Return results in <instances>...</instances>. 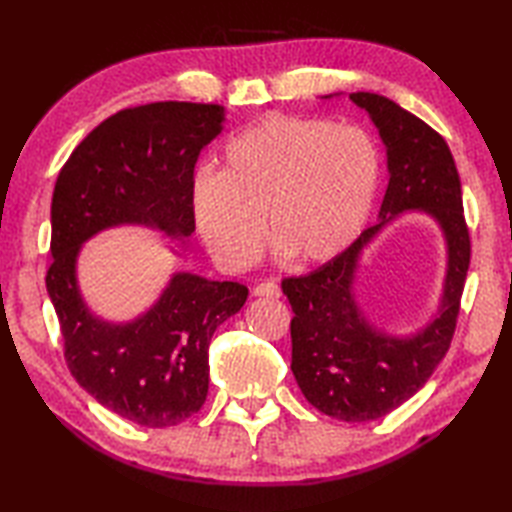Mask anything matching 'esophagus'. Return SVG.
I'll return each mask as SVG.
<instances>
[{
	"instance_id": "esophagus-1",
	"label": "esophagus",
	"mask_w": 512,
	"mask_h": 512,
	"mask_svg": "<svg viewBox=\"0 0 512 512\" xmlns=\"http://www.w3.org/2000/svg\"><path fill=\"white\" fill-rule=\"evenodd\" d=\"M253 295L255 297H270V299H277L281 295V288L275 284V281H262V284H257L253 288Z\"/></svg>"
}]
</instances>
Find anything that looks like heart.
<instances>
[{
    "instance_id": "1",
    "label": "heart",
    "mask_w": 512,
    "mask_h": 512,
    "mask_svg": "<svg viewBox=\"0 0 512 512\" xmlns=\"http://www.w3.org/2000/svg\"><path fill=\"white\" fill-rule=\"evenodd\" d=\"M380 156L361 127L312 116H266L226 145L222 169L191 184L195 226L228 268L257 259L268 233L301 264L339 257L376 200Z\"/></svg>"
}]
</instances>
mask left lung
<instances>
[{
	"mask_svg": "<svg viewBox=\"0 0 512 512\" xmlns=\"http://www.w3.org/2000/svg\"><path fill=\"white\" fill-rule=\"evenodd\" d=\"M350 99L369 114L387 147L389 184L380 222L310 275L281 281V290L295 312L290 369L303 396L325 416L367 422L409 400L449 352L471 264V237L447 140L385 96L354 92ZM405 210H424L441 224L450 255L448 279L434 321L416 335L391 337L364 319L351 284L360 250Z\"/></svg>",
	"mask_w": 512,
	"mask_h": 512,
	"instance_id": "obj_1",
	"label": "left lung"
}]
</instances>
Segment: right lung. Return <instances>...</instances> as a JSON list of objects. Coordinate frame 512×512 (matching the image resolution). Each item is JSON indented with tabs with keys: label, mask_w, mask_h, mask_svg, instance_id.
Listing matches in <instances>:
<instances>
[{
	"label": "right lung",
	"mask_w": 512,
	"mask_h": 512,
	"mask_svg": "<svg viewBox=\"0 0 512 512\" xmlns=\"http://www.w3.org/2000/svg\"><path fill=\"white\" fill-rule=\"evenodd\" d=\"M222 123L224 107L215 103L127 107L76 145L54 184L46 288L65 363L92 398L140 427L167 429L200 411L211 336L244 306L248 288L176 273L143 317L107 323L85 306L76 257L83 242L118 224L189 237L195 162Z\"/></svg>",
	"instance_id": "right-lung-1"
}]
</instances>
